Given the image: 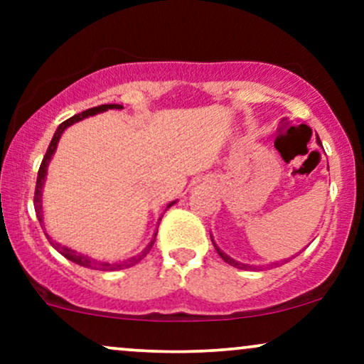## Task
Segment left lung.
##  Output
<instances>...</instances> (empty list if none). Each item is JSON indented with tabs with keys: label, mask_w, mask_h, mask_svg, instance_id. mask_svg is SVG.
I'll return each mask as SVG.
<instances>
[{
	"label": "left lung",
	"mask_w": 364,
	"mask_h": 364,
	"mask_svg": "<svg viewBox=\"0 0 364 364\" xmlns=\"http://www.w3.org/2000/svg\"><path fill=\"white\" fill-rule=\"evenodd\" d=\"M212 243H214V240H212ZM214 246H215V250H217V253H219L220 255V258H223V260L224 262H228L229 263V265H232V267H236V269H243V270H252V269H255V267H252V265H245V263H240V262H236V260H232V258H229L228 257V255H225V253H223V252H220V250L219 248H217V245L214 243Z\"/></svg>",
	"instance_id": "obj_1"
}]
</instances>
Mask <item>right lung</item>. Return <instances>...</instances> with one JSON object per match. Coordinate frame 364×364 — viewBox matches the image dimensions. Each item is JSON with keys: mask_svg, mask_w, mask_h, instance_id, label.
<instances>
[{"mask_svg": "<svg viewBox=\"0 0 364 364\" xmlns=\"http://www.w3.org/2000/svg\"><path fill=\"white\" fill-rule=\"evenodd\" d=\"M107 109H123V106H119V104H102V106L90 107V109L83 111V112H80V114H75V116H72V118H70V119L63 121V123L60 124V127H58L56 133H54V136H53V140H51V144H49L48 150H46V156H44V159H43V162H41L39 173H37L36 193H34V208H36V215H37V219H39L41 225H43V205H41V195H43V185H44V178H46V171H48V164H49V161H51V156L54 154V150H56L58 140H60L61 133L65 132V128H68L70 124L77 123V121H80V119H83V118H87V116H94V114H97V112H102V111H107ZM173 203H174V202H171L169 205H168V208H169L171 205H173ZM44 235H46V237H48L49 243H51V245L54 246V248H56L58 252H60V253L63 255V257L68 258V260H72L73 263H77V265L85 267V269L102 270V272H111V270L128 269V267H133V265H135V263H139V262L141 260V258H144L145 255H147V253L150 252V250H152L154 241H156L157 232H156V235H154V240L150 241L147 248H145L144 252H141V253L139 255V257L129 258V260L123 262V263H107V262H97V260H92V258L85 257V255L73 252V250L66 248V246H61L60 243H54V241L51 240V237H49V235H48V232H46V231H44Z\"/></svg>", "mask_w": 364, "mask_h": 364, "instance_id": "1", "label": "right lung"}]
</instances>
